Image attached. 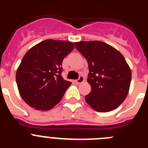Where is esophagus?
I'll use <instances>...</instances> for the list:
<instances>
[{"mask_svg":"<svg viewBox=\"0 0 148 148\" xmlns=\"http://www.w3.org/2000/svg\"><path fill=\"white\" fill-rule=\"evenodd\" d=\"M84 82V78L83 76H80L78 79H77V80L75 81V83L78 84L82 83V82Z\"/></svg>","mask_w":148,"mask_h":148,"instance_id":"obj_1","label":"esophagus"}]
</instances>
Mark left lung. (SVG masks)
Here are the masks:
<instances>
[{"label":"left lung","mask_w":148,"mask_h":148,"mask_svg":"<svg viewBox=\"0 0 148 148\" xmlns=\"http://www.w3.org/2000/svg\"><path fill=\"white\" fill-rule=\"evenodd\" d=\"M75 45L88 63L91 91L85 96L87 104L101 113L118 108L126 99L131 82V70L124 56L99 40L79 41Z\"/></svg>","instance_id":"left-lung-1"}]
</instances>
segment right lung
<instances>
[{"label": "right lung", "instance_id": "obj_1", "mask_svg": "<svg viewBox=\"0 0 148 148\" xmlns=\"http://www.w3.org/2000/svg\"><path fill=\"white\" fill-rule=\"evenodd\" d=\"M73 49V42L47 39L27 51L17 70L16 82L29 106L45 111L60 102L71 84L61 76L62 61Z\"/></svg>", "mask_w": 148, "mask_h": 148}]
</instances>
